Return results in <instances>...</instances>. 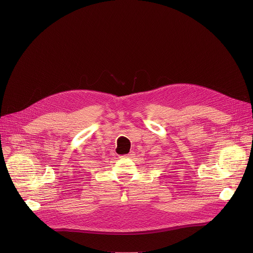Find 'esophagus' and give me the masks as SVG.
<instances>
[{
    "label": "esophagus",
    "instance_id": "esophagus-1",
    "mask_svg": "<svg viewBox=\"0 0 253 253\" xmlns=\"http://www.w3.org/2000/svg\"><path fill=\"white\" fill-rule=\"evenodd\" d=\"M124 157H125V158H129V159H131V158H133V157H134V153H133V152H130L129 154L125 155Z\"/></svg>",
    "mask_w": 253,
    "mask_h": 253
}]
</instances>
